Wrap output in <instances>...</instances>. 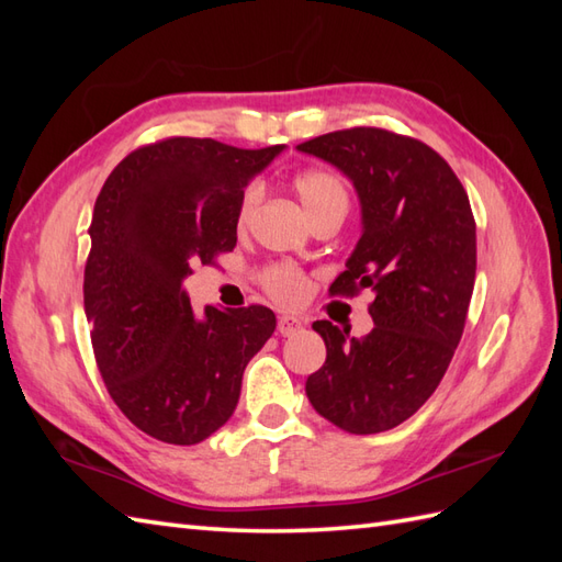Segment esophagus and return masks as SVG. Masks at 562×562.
Returning a JSON list of instances; mask_svg holds the SVG:
<instances>
[{
	"instance_id": "34e87169",
	"label": "esophagus",
	"mask_w": 562,
	"mask_h": 562,
	"mask_svg": "<svg viewBox=\"0 0 562 562\" xmlns=\"http://www.w3.org/2000/svg\"><path fill=\"white\" fill-rule=\"evenodd\" d=\"M302 328H304V324L296 316H280L278 318V330H280V336H284V338L294 336V333H300Z\"/></svg>"
}]
</instances>
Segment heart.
<instances>
[{"label": "heart", "instance_id": "heart-1", "mask_svg": "<svg viewBox=\"0 0 562 562\" xmlns=\"http://www.w3.org/2000/svg\"><path fill=\"white\" fill-rule=\"evenodd\" d=\"M294 190L300 195L302 205L306 207L308 217L318 220L328 212H348L350 195L348 188L340 181V176L326 169H308L296 173L294 178ZM262 198L260 183H250L244 188L241 198H238L236 205V224L246 226L254 217L258 202ZM260 282L266 292L278 300L280 304H296L304 300L306 294V278L302 270H296L288 262H272V266L260 270Z\"/></svg>", "mask_w": 562, "mask_h": 562}]
</instances>
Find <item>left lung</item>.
Segmentation results:
<instances>
[{"label":"left lung","instance_id":"obj_1","mask_svg":"<svg viewBox=\"0 0 562 562\" xmlns=\"http://www.w3.org/2000/svg\"><path fill=\"white\" fill-rule=\"evenodd\" d=\"M296 149L338 166L360 195L362 236L330 294L374 292L364 338L314 324L326 362L306 396L345 432H386L432 396L461 340L475 282L471 202L432 147L389 130H338Z\"/></svg>","mask_w":562,"mask_h":562}]
</instances>
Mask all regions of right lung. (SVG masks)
<instances>
[{
	"label": "right lung",
	"mask_w": 562,
	"mask_h": 562,
	"mask_svg": "<svg viewBox=\"0 0 562 562\" xmlns=\"http://www.w3.org/2000/svg\"><path fill=\"white\" fill-rule=\"evenodd\" d=\"M280 151L159 139L130 151L97 198L83 268L93 355L117 408L166 445H198L229 420L274 330L260 304L195 314L183 280L234 250L238 198Z\"/></svg>",
	"instance_id": "right-lung-1"
}]
</instances>
